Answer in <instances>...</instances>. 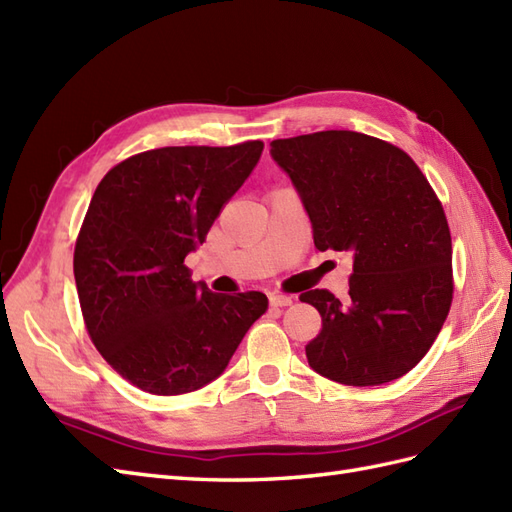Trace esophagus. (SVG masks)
<instances>
[{"mask_svg": "<svg viewBox=\"0 0 512 512\" xmlns=\"http://www.w3.org/2000/svg\"><path fill=\"white\" fill-rule=\"evenodd\" d=\"M269 304L271 306H280V308H284V306H291L293 304V297H289V295H282V293H271L269 295Z\"/></svg>", "mask_w": 512, "mask_h": 512, "instance_id": "34e87169", "label": "esophagus"}]
</instances>
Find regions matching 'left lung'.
I'll list each match as a JSON object with an SVG mask.
<instances>
[{
    "label": "left lung",
    "mask_w": 512,
    "mask_h": 512,
    "mask_svg": "<svg viewBox=\"0 0 512 512\" xmlns=\"http://www.w3.org/2000/svg\"><path fill=\"white\" fill-rule=\"evenodd\" d=\"M319 252H352L350 299L299 295L321 315L308 365L347 386L402 378L428 354L454 295L452 236L441 199L404 149L350 130L278 139Z\"/></svg>",
    "instance_id": "1"
}]
</instances>
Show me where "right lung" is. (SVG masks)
Listing matches in <instances>:
<instances>
[{
	"label": "right lung",
	"instance_id": "1",
	"mask_svg": "<svg viewBox=\"0 0 512 512\" xmlns=\"http://www.w3.org/2000/svg\"><path fill=\"white\" fill-rule=\"evenodd\" d=\"M263 141L134 154L97 184L73 252L80 308L97 352L152 395H182L221 376L267 310L258 291L197 286L184 258L241 189Z\"/></svg>",
	"mask_w": 512,
	"mask_h": 512
}]
</instances>
